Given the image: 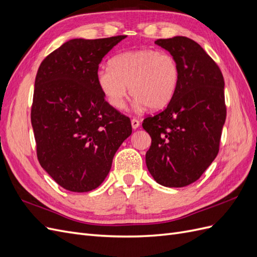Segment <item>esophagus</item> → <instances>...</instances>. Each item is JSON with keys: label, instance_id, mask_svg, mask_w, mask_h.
Here are the masks:
<instances>
[{"label": "esophagus", "instance_id": "34e87169", "mask_svg": "<svg viewBox=\"0 0 257 257\" xmlns=\"http://www.w3.org/2000/svg\"><path fill=\"white\" fill-rule=\"evenodd\" d=\"M131 123H132V127H133V130H136L139 127V121L135 118H133L131 120Z\"/></svg>", "mask_w": 257, "mask_h": 257}]
</instances>
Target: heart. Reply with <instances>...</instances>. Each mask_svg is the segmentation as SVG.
Returning a JSON list of instances; mask_svg holds the SVG:
<instances>
[{"instance_id": "1", "label": "heart", "mask_w": 257, "mask_h": 257, "mask_svg": "<svg viewBox=\"0 0 257 257\" xmlns=\"http://www.w3.org/2000/svg\"><path fill=\"white\" fill-rule=\"evenodd\" d=\"M110 67L98 69L97 84L107 102L122 109L128 94L134 96L137 109L165 108L174 98L180 69L174 56L155 49H138L116 54Z\"/></svg>"}]
</instances>
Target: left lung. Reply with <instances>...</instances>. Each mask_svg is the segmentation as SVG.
<instances>
[{
	"label": "left lung",
	"mask_w": 257,
	"mask_h": 257,
	"mask_svg": "<svg viewBox=\"0 0 257 257\" xmlns=\"http://www.w3.org/2000/svg\"><path fill=\"white\" fill-rule=\"evenodd\" d=\"M155 44L178 62L180 81L164 110L144 120L152 142L148 170L158 183L182 188L200 178L219 152L226 119L224 78L219 66L191 38L175 36Z\"/></svg>",
	"instance_id": "left-lung-1"
}]
</instances>
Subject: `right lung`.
I'll use <instances>...</instances> for the list:
<instances>
[{"label": "right lung", "instance_id": "1", "mask_svg": "<svg viewBox=\"0 0 257 257\" xmlns=\"http://www.w3.org/2000/svg\"><path fill=\"white\" fill-rule=\"evenodd\" d=\"M125 37L74 38L37 71L31 109L37 159L65 190L83 193L102 184L132 134L130 118L106 102L96 80L103 58Z\"/></svg>", "mask_w": 257, "mask_h": 257}]
</instances>
